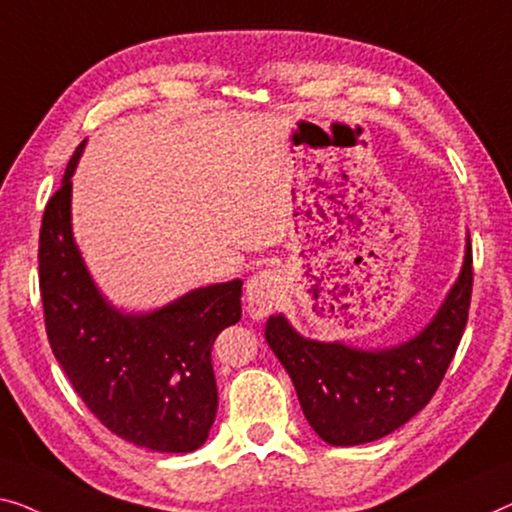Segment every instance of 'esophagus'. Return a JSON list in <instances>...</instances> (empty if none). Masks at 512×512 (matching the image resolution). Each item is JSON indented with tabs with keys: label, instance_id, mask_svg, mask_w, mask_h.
Instances as JSON below:
<instances>
[{
	"label": "esophagus",
	"instance_id": "1",
	"mask_svg": "<svg viewBox=\"0 0 512 512\" xmlns=\"http://www.w3.org/2000/svg\"><path fill=\"white\" fill-rule=\"evenodd\" d=\"M282 299V276L276 269L255 273L246 285V312L253 319H262Z\"/></svg>",
	"mask_w": 512,
	"mask_h": 512
}]
</instances>
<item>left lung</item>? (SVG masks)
<instances>
[{"mask_svg": "<svg viewBox=\"0 0 512 512\" xmlns=\"http://www.w3.org/2000/svg\"><path fill=\"white\" fill-rule=\"evenodd\" d=\"M471 243L460 278L430 324L404 345L365 352L296 333L282 315L266 322V342L289 372L312 430L331 446L368 444L414 418L444 379L467 326L474 266Z\"/></svg>", "mask_w": 512, "mask_h": 512, "instance_id": "obj_1", "label": "left lung"}]
</instances>
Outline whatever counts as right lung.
<instances>
[{"mask_svg": "<svg viewBox=\"0 0 512 512\" xmlns=\"http://www.w3.org/2000/svg\"><path fill=\"white\" fill-rule=\"evenodd\" d=\"M45 204L38 282L52 354L98 421L117 437L160 453L197 451L218 409L211 347L241 319V280L200 287L147 315L103 299L71 232V177Z\"/></svg>", "mask_w": 512, "mask_h": 512, "instance_id": "right-lung-1", "label": "right lung"}]
</instances>
